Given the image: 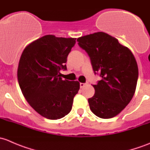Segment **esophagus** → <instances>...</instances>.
<instances>
[{
    "mask_svg": "<svg viewBox=\"0 0 150 150\" xmlns=\"http://www.w3.org/2000/svg\"><path fill=\"white\" fill-rule=\"evenodd\" d=\"M86 84V83H80V84H79V85H80V87H81V88L84 87V86H85Z\"/></svg>",
    "mask_w": 150,
    "mask_h": 150,
    "instance_id": "esophagus-1",
    "label": "esophagus"
}]
</instances>
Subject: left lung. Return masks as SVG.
Wrapping results in <instances>:
<instances>
[{
	"mask_svg": "<svg viewBox=\"0 0 150 150\" xmlns=\"http://www.w3.org/2000/svg\"><path fill=\"white\" fill-rule=\"evenodd\" d=\"M90 58L95 74L101 77L95 93L88 99L89 108L101 118H111L130 103L138 80V66L128 47L105 33L96 32L77 39Z\"/></svg>",
	"mask_w": 150,
	"mask_h": 150,
	"instance_id": "obj_1",
	"label": "left lung"
}]
</instances>
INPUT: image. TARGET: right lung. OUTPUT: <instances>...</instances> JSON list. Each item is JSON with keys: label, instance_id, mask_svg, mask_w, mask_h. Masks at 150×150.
I'll return each instance as SVG.
<instances>
[{"label": "right lung", "instance_id": "1", "mask_svg": "<svg viewBox=\"0 0 150 150\" xmlns=\"http://www.w3.org/2000/svg\"><path fill=\"white\" fill-rule=\"evenodd\" d=\"M76 38L45 35L25 47L18 63L17 78L23 95L31 107L51 120L63 118L72 108L79 89L77 81L62 80L67 57Z\"/></svg>", "mask_w": 150, "mask_h": 150}]
</instances>
